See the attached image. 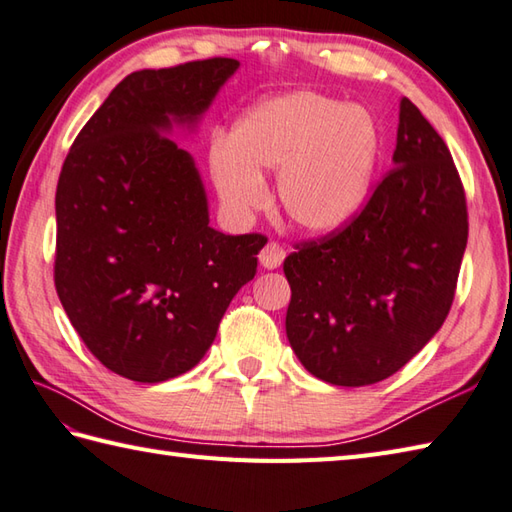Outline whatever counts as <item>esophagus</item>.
Masks as SVG:
<instances>
[{"instance_id":"esophagus-1","label":"esophagus","mask_w":512,"mask_h":512,"mask_svg":"<svg viewBox=\"0 0 512 512\" xmlns=\"http://www.w3.org/2000/svg\"><path fill=\"white\" fill-rule=\"evenodd\" d=\"M284 259H286V250H284V246L277 244V242H268L262 248V253H259V264H262L268 270L279 268L281 264H284Z\"/></svg>"}]
</instances>
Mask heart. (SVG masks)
<instances>
[{
	"label": "heart",
	"mask_w": 512,
	"mask_h": 512,
	"mask_svg": "<svg viewBox=\"0 0 512 512\" xmlns=\"http://www.w3.org/2000/svg\"><path fill=\"white\" fill-rule=\"evenodd\" d=\"M380 156V129L363 107L319 92L259 103L217 138L209 167L217 195L235 215L264 202L262 171L279 169L281 211L301 231L332 233L361 211Z\"/></svg>",
	"instance_id": "b5f03b06"
}]
</instances>
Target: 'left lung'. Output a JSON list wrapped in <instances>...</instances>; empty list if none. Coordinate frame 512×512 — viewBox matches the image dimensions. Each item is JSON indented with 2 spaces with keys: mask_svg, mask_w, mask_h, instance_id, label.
<instances>
[{
  "mask_svg": "<svg viewBox=\"0 0 512 512\" xmlns=\"http://www.w3.org/2000/svg\"><path fill=\"white\" fill-rule=\"evenodd\" d=\"M469 239L451 151L400 101L394 169L336 231L295 244L286 334L301 365L330 385H374L431 341L458 288Z\"/></svg>",
  "mask_w": 512,
  "mask_h": 512,
  "instance_id": "1",
  "label": "left lung"
}]
</instances>
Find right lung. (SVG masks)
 <instances>
[{"label": "right lung", "mask_w": 512, "mask_h": 512, "mask_svg": "<svg viewBox=\"0 0 512 512\" xmlns=\"http://www.w3.org/2000/svg\"><path fill=\"white\" fill-rule=\"evenodd\" d=\"M237 68L213 57L127 74L61 167L57 295L85 347L136 383L198 365L257 273L266 237L211 228L195 162L165 136L198 121Z\"/></svg>", "instance_id": "obj_1"}]
</instances>
